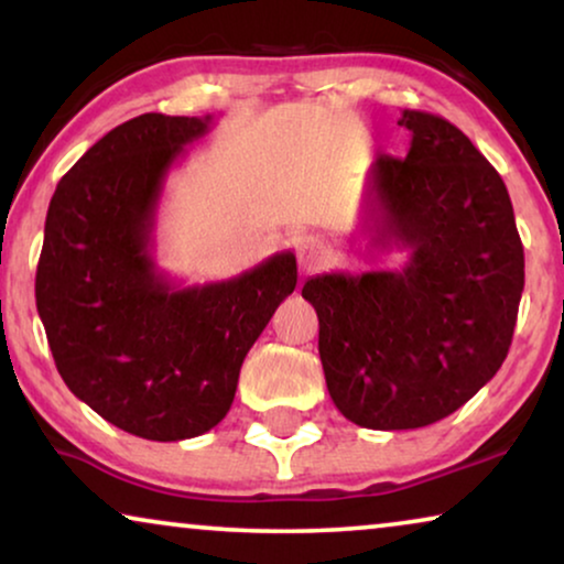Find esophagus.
<instances>
[{
  "label": "esophagus",
  "mask_w": 564,
  "mask_h": 564,
  "mask_svg": "<svg viewBox=\"0 0 564 564\" xmlns=\"http://www.w3.org/2000/svg\"><path fill=\"white\" fill-rule=\"evenodd\" d=\"M297 261L305 274L318 272V269L328 264V249L318 241V238H305V241H300L297 246Z\"/></svg>",
  "instance_id": "esophagus-1"
}]
</instances>
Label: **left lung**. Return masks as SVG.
<instances>
[{"label":"left lung","instance_id":"obj_1","mask_svg":"<svg viewBox=\"0 0 564 564\" xmlns=\"http://www.w3.org/2000/svg\"><path fill=\"white\" fill-rule=\"evenodd\" d=\"M405 159L367 176L372 246H403L395 272L311 276L318 354L338 411L377 431L421 429L492 380L513 338L523 246L508 189L449 120L403 110Z\"/></svg>","mask_w":564,"mask_h":564}]
</instances>
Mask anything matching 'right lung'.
I'll return each instance as SVG.
<instances>
[{"label": "right lung", "instance_id": "right-lung-1", "mask_svg": "<svg viewBox=\"0 0 564 564\" xmlns=\"http://www.w3.org/2000/svg\"><path fill=\"white\" fill-rule=\"evenodd\" d=\"M210 122H122L68 169L45 215L35 303L58 375L105 421L151 442L226 419L246 354L297 284L292 251L203 288H176L156 269L166 174Z\"/></svg>", "mask_w": 564, "mask_h": 564}]
</instances>
